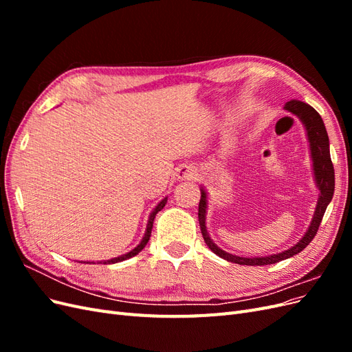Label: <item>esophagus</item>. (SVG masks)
<instances>
[{
    "mask_svg": "<svg viewBox=\"0 0 352 352\" xmlns=\"http://www.w3.org/2000/svg\"><path fill=\"white\" fill-rule=\"evenodd\" d=\"M198 176V168L190 164H184L177 168V179L180 180H194Z\"/></svg>",
    "mask_w": 352,
    "mask_h": 352,
    "instance_id": "34e87169",
    "label": "esophagus"
}]
</instances>
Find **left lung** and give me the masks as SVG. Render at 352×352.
<instances>
[{
  "label": "left lung",
  "instance_id": "obj_1",
  "mask_svg": "<svg viewBox=\"0 0 352 352\" xmlns=\"http://www.w3.org/2000/svg\"><path fill=\"white\" fill-rule=\"evenodd\" d=\"M283 109L286 111H289L291 114L296 116L298 119L301 120V123L304 124V129H305L308 145H310V155H311V162H313V175H314V180H316V186L318 188V190H320V194H318V199H317V206L314 210V216L311 219L310 226H308L307 232L302 235V238L289 250H285L282 252L272 254V255H264V257H261V255L260 257H239V255L223 251L210 238V233L207 230V223H206L207 208H208V195H207L206 188L201 186L198 220H199L202 238H204L206 243L208 245V248L212 252L230 263H236V264H242V265H267V264L279 263L282 260L292 257V255H295L298 252H301L316 236V233L318 230V226H320L329 202L333 198L335 170H333L332 160H330L329 136L326 132L323 119L320 117V114H318L311 107V105H308V104H305L302 101H298V100L287 101Z\"/></svg>",
  "mask_w": 352,
  "mask_h": 352
}]
</instances>
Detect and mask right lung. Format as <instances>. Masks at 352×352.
<instances>
[{
    "label": "right lung",
    "instance_id": "right-lung-1",
    "mask_svg": "<svg viewBox=\"0 0 352 352\" xmlns=\"http://www.w3.org/2000/svg\"><path fill=\"white\" fill-rule=\"evenodd\" d=\"M166 202H167V197H166V198H163L162 201H160L158 204L155 206V208L151 211L150 219H148V223H146V229H145V233H144V238L141 239V242L138 243L136 247H135L132 251H129V252H126V254L120 255V257H114V258H111V260H102V261H97V263H100V264H114V263H119V261L127 260V258H131V257H135L136 254H140V252L145 248V245L148 243V241H150L151 230H153V223H154L155 214H157V212H158L160 210H163V207L166 206ZM80 263H82V261H80ZM83 263H92V264H95V261H83Z\"/></svg>",
    "mask_w": 352,
    "mask_h": 352
}]
</instances>
